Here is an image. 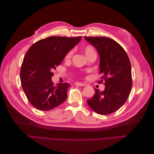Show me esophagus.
Here are the masks:
<instances>
[{
	"instance_id": "1",
	"label": "esophagus",
	"mask_w": 154,
	"mask_h": 154,
	"mask_svg": "<svg viewBox=\"0 0 154 154\" xmlns=\"http://www.w3.org/2000/svg\"><path fill=\"white\" fill-rule=\"evenodd\" d=\"M75 84H76V85H78V86H80V87L83 86V85H85L84 84H83V83H80V82H76V83H75Z\"/></svg>"
}]
</instances>
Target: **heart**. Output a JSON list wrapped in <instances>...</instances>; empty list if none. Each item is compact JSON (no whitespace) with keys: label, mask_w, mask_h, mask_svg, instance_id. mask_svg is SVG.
<instances>
[{"label":"heart","mask_w":154,"mask_h":154,"mask_svg":"<svg viewBox=\"0 0 154 154\" xmlns=\"http://www.w3.org/2000/svg\"><path fill=\"white\" fill-rule=\"evenodd\" d=\"M83 51L84 52L85 56L87 57V56L88 54L91 53V52H92V51H94L92 47H91V46H87V47H85V48L83 49ZM72 51H69V52L67 53V54L66 55V58H69L70 57H71V55H72Z\"/></svg>","instance_id":"b5f03b06"}]
</instances>
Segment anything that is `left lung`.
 Here are the masks:
<instances>
[{
	"label": "left lung",
	"mask_w": 154,
	"mask_h": 154,
	"mask_svg": "<svg viewBox=\"0 0 154 154\" xmlns=\"http://www.w3.org/2000/svg\"><path fill=\"white\" fill-rule=\"evenodd\" d=\"M85 39L96 49L100 56L99 83L105 82V90L94 88L95 94L87 104L95 112L106 115L117 111L127 101L132 86L131 65L127 54L118 43L106 37Z\"/></svg>",
	"instance_id": "left-lung-1"
}]
</instances>
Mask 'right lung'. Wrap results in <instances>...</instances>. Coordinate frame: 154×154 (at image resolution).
I'll use <instances>...</instances> for the list:
<instances>
[{"instance_id":"obj_1","label":"right lung","mask_w":154,"mask_h":154,"mask_svg":"<svg viewBox=\"0 0 154 154\" xmlns=\"http://www.w3.org/2000/svg\"><path fill=\"white\" fill-rule=\"evenodd\" d=\"M82 37L50 36L32 44L27 51L20 70L22 86L30 103L48 111L61 105L67 97V83L54 85L51 77L69 51Z\"/></svg>"}]
</instances>
